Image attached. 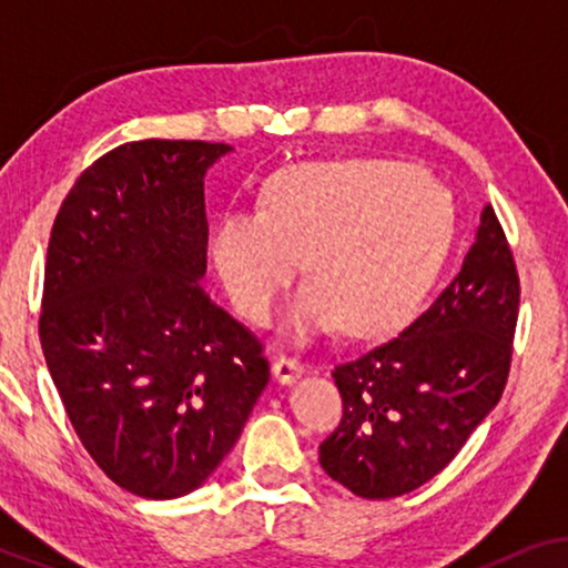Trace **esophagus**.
<instances>
[{"instance_id":"1","label":"esophagus","mask_w":568,"mask_h":568,"mask_svg":"<svg viewBox=\"0 0 568 568\" xmlns=\"http://www.w3.org/2000/svg\"><path fill=\"white\" fill-rule=\"evenodd\" d=\"M302 372H305V362H300L297 356L282 354L274 362V377L278 379V383H294V379H297Z\"/></svg>"}]
</instances>
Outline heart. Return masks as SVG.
Masks as SVG:
<instances>
[{"mask_svg": "<svg viewBox=\"0 0 568 568\" xmlns=\"http://www.w3.org/2000/svg\"><path fill=\"white\" fill-rule=\"evenodd\" d=\"M453 232L437 178L398 160H317L271 175L261 212L220 216L209 258L237 313L268 325L307 255L315 284L294 310V331L338 321L352 336H379L422 307Z\"/></svg>", "mask_w": 568, "mask_h": 568, "instance_id": "heart-1", "label": "heart"}]
</instances>
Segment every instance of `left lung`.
<instances>
[{
    "label": "left lung",
    "mask_w": 568,
    "mask_h": 568,
    "mask_svg": "<svg viewBox=\"0 0 568 568\" xmlns=\"http://www.w3.org/2000/svg\"><path fill=\"white\" fill-rule=\"evenodd\" d=\"M519 274L494 206L460 274L385 344L338 362L344 416L321 465L362 499H393L447 468L507 385Z\"/></svg>",
    "instance_id": "left-lung-1"
}]
</instances>
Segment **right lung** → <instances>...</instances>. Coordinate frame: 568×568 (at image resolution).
<instances>
[{"label":"right lung","instance_id":"obj_1","mask_svg":"<svg viewBox=\"0 0 568 568\" xmlns=\"http://www.w3.org/2000/svg\"><path fill=\"white\" fill-rule=\"evenodd\" d=\"M222 142L100 154L61 201L38 317L77 437L113 484L175 499L212 476L268 383L251 328L209 297L204 173Z\"/></svg>","mask_w":568,"mask_h":568}]
</instances>
